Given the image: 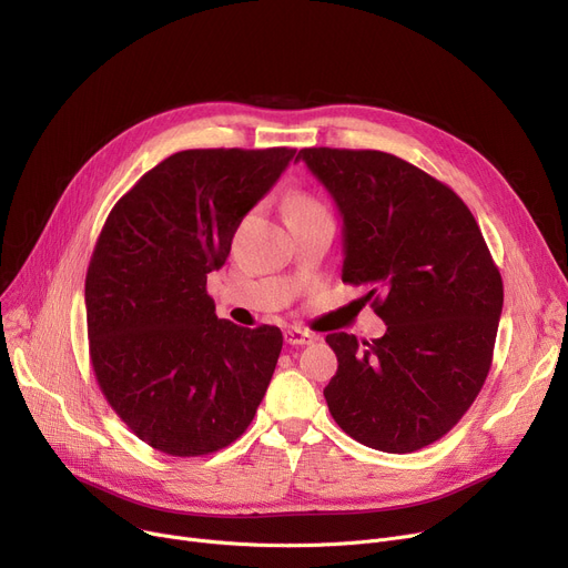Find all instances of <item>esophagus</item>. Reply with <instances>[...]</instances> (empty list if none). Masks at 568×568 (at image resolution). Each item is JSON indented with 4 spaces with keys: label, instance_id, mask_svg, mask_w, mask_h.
<instances>
[{
    "label": "esophagus",
    "instance_id": "34e87169",
    "mask_svg": "<svg viewBox=\"0 0 568 568\" xmlns=\"http://www.w3.org/2000/svg\"><path fill=\"white\" fill-rule=\"evenodd\" d=\"M285 341L290 345H311L315 341V336L308 329H300V326H292V329L285 332Z\"/></svg>",
    "mask_w": 568,
    "mask_h": 568
}]
</instances>
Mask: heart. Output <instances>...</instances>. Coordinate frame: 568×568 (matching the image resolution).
<instances>
[{
  "label": "heart",
  "mask_w": 568,
  "mask_h": 568,
  "mask_svg": "<svg viewBox=\"0 0 568 568\" xmlns=\"http://www.w3.org/2000/svg\"><path fill=\"white\" fill-rule=\"evenodd\" d=\"M322 209H326V206H324L315 195L304 193V191H294V193L287 197V212H290V216L322 212Z\"/></svg>",
  "instance_id": "heart-1"
}]
</instances>
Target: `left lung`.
Instances as JSON below:
<instances>
[{
  "mask_svg": "<svg viewBox=\"0 0 568 568\" xmlns=\"http://www.w3.org/2000/svg\"><path fill=\"white\" fill-rule=\"evenodd\" d=\"M341 209L343 283L366 285L382 338L329 334L338 371L324 386L356 442L412 454L449 433L479 396L504 304L499 268L467 204L439 179L377 149L306 146Z\"/></svg>",
  "mask_w": 568,
  "mask_h": 568,
  "instance_id": "left-lung-1",
  "label": "left lung"
}]
</instances>
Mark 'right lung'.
<instances>
[{
  "instance_id": "obj_1",
  "label": "right lung",
  "mask_w": 568,
  "mask_h": 568,
  "mask_svg": "<svg viewBox=\"0 0 568 568\" xmlns=\"http://www.w3.org/2000/svg\"><path fill=\"white\" fill-rule=\"evenodd\" d=\"M296 149H186L119 197L84 278L89 359L110 407L176 458L225 449L251 426L283 334L216 317L206 274Z\"/></svg>"
}]
</instances>
